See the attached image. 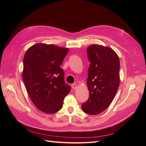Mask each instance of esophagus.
<instances>
[{
    "label": "esophagus",
    "instance_id": "34e87169",
    "mask_svg": "<svg viewBox=\"0 0 146 146\" xmlns=\"http://www.w3.org/2000/svg\"><path fill=\"white\" fill-rule=\"evenodd\" d=\"M72 88L73 90H76V88H77V85H76V83H74V84H72Z\"/></svg>",
    "mask_w": 146,
    "mask_h": 146
}]
</instances>
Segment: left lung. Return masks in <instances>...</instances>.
Returning <instances> with one entry per match:
<instances>
[{
	"mask_svg": "<svg viewBox=\"0 0 146 146\" xmlns=\"http://www.w3.org/2000/svg\"><path fill=\"white\" fill-rule=\"evenodd\" d=\"M86 52L91 63L87 79L90 96L82 108L86 114L97 115L109 107L116 94L120 62L116 53L108 47L94 44Z\"/></svg>",
	"mask_w": 146,
	"mask_h": 146,
	"instance_id": "8db88e82",
	"label": "left lung"
}]
</instances>
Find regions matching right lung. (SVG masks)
I'll return each mask as SVG.
<instances>
[{
	"label": "right lung",
	"instance_id": "obj_1",
	"mask_svg": "<svg viewBox=\"0 0 146 146\" xmlns=\"http://www.w3.org/2000/svg\"><path fill=\"white\" fill-rule=\"evenodd\" d=\"M68 51V48L39 43L25 52L23 72L25 88L35 107L44 113L58 111L70 91L60 68Z\"/></svg>",
	"mask_w": 146,
	"mask_h": 146
}]
</instances>
